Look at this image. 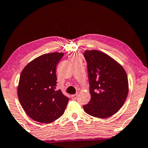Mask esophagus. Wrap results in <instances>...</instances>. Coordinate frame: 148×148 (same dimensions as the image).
I'll return each instance as SVG.
<instances>
[{
    "label": "esophagus",
    "mask_w": 148,
    "mask_h": 148,
    "mask_svg": "<svg viewBox=\"0 0 148 148\" xmlns=\"http://www.w3.org/2000/svg\"><path fill=\"white\" fill-rule=\"evenodd\" d=\"M77 97V94H73L71 95V99L73 100H75Z\"/></svg>",
    "instance_id": "34e87169"
}]
</instances>
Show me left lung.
<instances>
[{
	"label": "left lung",
	"instance_id": "1",
	"mask_svg": "<svg viewBox=\"0 0 148 148\" xmlns=\"http://www.w3.org/2000/svg\"><path fill=\"white\" fill-rule=\"evenodd\" d=\"M91 99L83 106L84 110L92 116L106 118L118 112L123 105L129 92L126 71L120 64L97 50H86Z\"/></svg>",
	"mask_w": 148,
	"mask_h": 148
}]
</instances>
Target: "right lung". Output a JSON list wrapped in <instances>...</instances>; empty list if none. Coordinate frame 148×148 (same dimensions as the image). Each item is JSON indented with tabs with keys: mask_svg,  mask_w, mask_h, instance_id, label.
<instances>
[{
	"mask_svg": "<svg viewBox=\"0 0 148 148\" xmlns=\"http://www.w3.org/2000/svg\"><path fill=\"white\" fill-rule=\"evenodd\" d=\"M63 53L42 54L30 62L21 73L18 99L27 114L34 121L51 123L63 115L69 98L55 90L56 65Z\"/></svg>",
	"mask_w": 148,
	"mask_h": 148,
	"instance_id": "obj_1",
	"label": "right lung"
}]
</instances>
